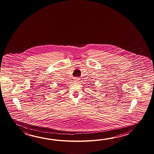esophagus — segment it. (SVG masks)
I'll return each mask as SVG.
<instances>
[{"label":"esophagus","instance_id":"esophagus-1","mask_svg":"<svg viewBox=\"0 0 154 154\" xmlns=\"http://www.w3.org/2000/svg\"><path fill=\"white\" fill-rule=\"evenodd\" d=\"M80 78H78V77H76L74 78V82H80Z\"/></svg>","mask_w":154,"mask_h":154}]
</instances>
